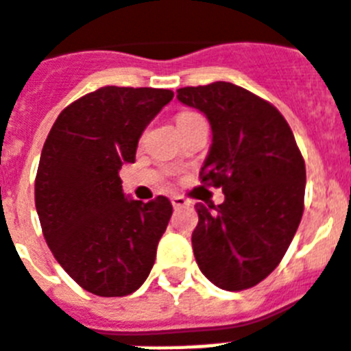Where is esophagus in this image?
I'll use <instances>...</instances> for the list:
<instances>
[{
  "instance_id": "obj_1",
  "label": "esophagus",
  "mask_w": 351,
  "mask_h": 351,
  "mask_svg": "<svg viewBox=\"0 0 351 351\" xmlns=\"http://www.w3.org/2000/svg\"><path fill=\"white\" fill-rule=\"evenodd\" d=\"M171 204L175 206V208H186V206H189V200L186 197H182V195H173L171 197Z\"/></svg>"
}]
</instances>
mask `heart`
I'll return each instance as SVG.
<instances>
[{"label": "heart", "mask_w": 351, "mask_h": 351, "mask_svg": "<svg viewBox=\"0 0 351 351\" xmlns=\"http://www.w3.org/2000/svg\"><path fill=\"white\" fill-rule=\"evenodd\" d=\"M191 116H195V114H191V112H184V114H180V116H178L176 123H182L184 119H187V117H191Z\"/></svg>", "instance_id": "1"}]
</instances>
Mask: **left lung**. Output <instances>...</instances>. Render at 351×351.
<instances>
[{"instance_id": "1", "label": "left lung", "mask_w": 351, "mask_h": 351, "mask_svg": "<svg viewBox=\"0 0 351 351\" xmlns=\"http://www.w3.org/2000/svg\"><path fill=\"white\" fill-rule=\"evenodd\" d=\"M176 99L208 117L200 176L224 193L223 204L195 206V259L219 289L254 287L282 261L304 213L306 164L293 130L271 103L232 82L180 88Z\"/></svg>"}]
</instances>
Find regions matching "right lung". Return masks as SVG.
<instances>
[{
    "instance_id": "1",
    "label": "right lung",
    "mask_w": 351,
    "mask_h": 351,
    "mask_svg": "<svg viewBox=\"0 0 351 351\" xmlns=\"http://www.w3.org/2000/svg\"><path fill=\"white\" fill-rule=\"evenodd\" d=\"M171 90L104 86L66 106L40 154L34 202L60 267L97 296H127L149 276L173 206L123 193L119 169L134 164L147 125Z\"/></svg>"
}]
</instances>
